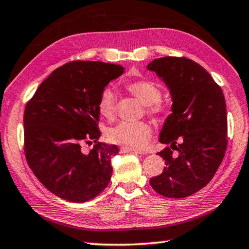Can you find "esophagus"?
Masks as SVG:
<instances>
[{
  "label": "esophagus",
  "instance_id": "34e87169",
  "mask_svg": "<svg viewBox=\"0 0 249 249\" xmlns=\"http://www.w3.org/2000/svg\"><path fill=\"white\" fill-rule=\"evenodd\" d=\"M121 153H133V154H143L140 151H136V149L128 148V147H121Z\"/></svg>",
  "mask_w": 249,
  "mask_h": 249
}]
</instances>
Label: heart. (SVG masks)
<instances>
[{"instance_id":"1","label":"heart","mask_w":249,"mask_h":249,"mask_svg":"<svg viewBox=\"0 0 249 249\" xmlns=\"http://www.w3.org/2000/svg\"><path fill=\"white\" fill-rule=\"evenodd\" d=\"M129 92L145 105L146 113L153 116H161L166 107L160 102L161 89L155 83L146 80L131 82L126 85ZM98 113L106 120H112L116 113V101L113 90L105 89L101 93L97 102ZM152 136V126L146 122H121L107 132V137L112 143L123 145L125 147L140 149L148 144Z\"/></svg>"}]
</instances>
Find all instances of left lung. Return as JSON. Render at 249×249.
Wrapping results in <instances>:
<instances>
[{"mask_svg": "<svg viewBox=\"0 0 249 249\" xmlns=\"http://www.w3.org/2000/svg\"><path fill=\"white\" fill-rule=\"evenodd\" d=\"M147 70L164 81L173 100L160 135V143L169 145L159 153L166 167L149 184L165 197L184 198L206 186L224 159L226 102L211 74L189 58H156Z\"/></svg>", "mask_w": 249, "mask_h": 249, "instance_id": "obj_1", "label": "left lung"}]
</instances>
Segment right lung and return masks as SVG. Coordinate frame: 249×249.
<instances>
[{
    "instance_id": "1",
    "label": "right lung",
    "mask_w": 249,
    "mask_h": 249,
    "mask_svg": "<svg viewBox=\"0 0 249 249\" xmlns=\"http://www.w3.org/2000/svg\"><path fill=\"white\" fill-rule=\"evenodd\" d=\"M121 65L73 61L41 83L24 110V152L30 168L51 193L73 203L96 197L112 176L116 145L98 142L97 102ZM93 144L89 154L83 144Z\"/></svg>"
}]
</instances>
